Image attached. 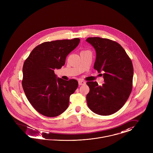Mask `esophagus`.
I'll return each instance as SVG.
<instances>
[{"mask_svg":"<svg viewBox=\"0 0 153 153\" xmlns=\"http://www.w3.org/2000/svg\"><path fill=\"white\" fill-rule=\"evenodd\" d=\"M79 85H85V82L83 81V80H80L79 81Z\"/></svg>","mask_w":153,"mask_h":153,"instance_id":"1","label":"esophagus"}]
</instances>
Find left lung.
Segmentation results:
<instances>
[{
  "label": "left lung",
  "mask_w": 153,
  "mask_h": 153,
  "mask_svg": "<svg viewBox=\"0 0 153 153\" xmlns=\"http://www.w3.org/2000/svg\"><path fill=\"white\" fill-rule=\"evenodd\" d=\"M96 51L94 68L104 71V83L87 82L90 88L86 99L88 108L94 113L108 116L124 105L133 88V66L131 60L117 42L99 37H88Z\"/></svg>",
  "instance_id": "obj_1"
}]
</instances>
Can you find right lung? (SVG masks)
I'll list each match as a JSON object with an SVG mask.
<instances>
[{
    "mask_svg": "<svg viewBox=\"0 0 153 153\" xmlns=\"http://www.w3.org/2000/svg\"><path fill=\"white\" fill-rule=\"evenodd\" d=\"M80 39L46 42L34 48L24 62L22 87L26 96L40 114L56 117L68 107L69 97L78 87L75 79L57 78L54 69L62 68Z\"/></svg>",
    "mask_w": 153,
    "mask_h": 153,
    "instance_id": "right-lung-1",
    "label": "right lung"
}]
</instances>
